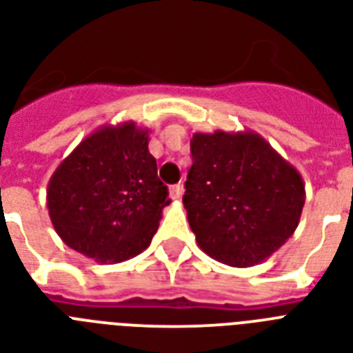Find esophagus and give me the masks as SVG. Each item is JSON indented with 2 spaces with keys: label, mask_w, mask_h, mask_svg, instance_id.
Returning a JSON list of instances; mask_svg holds the SVG:
<instances>
[{
  "label": "esophagus",
  "mask_w": 353,
  "mask_h": 353,
  "mask_svg": "<svg viewBox=\"0 0 353 353\" xmlns=\"http://www.w3.org/2000/svg\"><path fill=\"white\" fill-rule=\"evenodd\" d=\"M183 194V186L181 185H174L170 186V197L172 199H179Z\"/></svg>",
  "instance_id": "34e87169"
}]
</instances>
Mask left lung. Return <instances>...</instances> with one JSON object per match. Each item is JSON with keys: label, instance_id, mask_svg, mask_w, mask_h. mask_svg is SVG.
I'll return each instance as SVG.
<instances>
[{"label": "left lung", "instance_id": "left-lung-1", "mask_svg": "<svg viewBox=\"0 0 353 353\" xmlns=\"http://www.w3.org/2000/svg\"><path fill=\"white\" fill-rule=\"evenodd\" d=\"M190 150L183 205L199 248L236 268L268 259L299 225V170L248 128L196 132Z\"/></svg>", "mask_w": 353, "mask_h": 353}]
</instances>
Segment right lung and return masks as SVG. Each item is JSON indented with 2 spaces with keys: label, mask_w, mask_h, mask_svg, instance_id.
I'll return each instance as SVG.
<instances>
[{
  "label": "right lung",
  "mask_w": 353,
  "mask_h": 353,
  "mask_svg": "<svg viewBox=\"0 0 353 353\" xmlns=\"http://www.w3.org/2000/svg\"><path fill=\"white\" fill-rule=\"evenodd\" d=\"M148 141V128L136 121L107 123L57 165L47 208L65 245L101 265L148 248L170 205Z\"/></svg>",
  "instance_id": "obj_1"
}]
</instances>
